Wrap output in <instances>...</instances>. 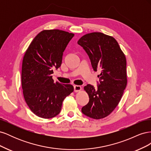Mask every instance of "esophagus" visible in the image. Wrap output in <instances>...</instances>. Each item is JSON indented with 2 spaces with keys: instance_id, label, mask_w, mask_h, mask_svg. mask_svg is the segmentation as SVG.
Masks as SVG:
<instances>
[{
  "instance_id": "34e87169",
  "label": "esophagus",
  "mask_w": 151,
  "mask_h": 151,
  "mask_svg": "<svg viewBox=\"0 0 151 151\" xmlns=\"http://www.w3.org/2000/svg\"><path fill=\"white\" fill-rule=\"evenodd\" d=\"M74 91L75 92H78V91H80L82 89V88L81 86H78V85H75L74 86Z\"/></svg>"
}]
</instances>
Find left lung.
I'll use <instances>...</instances> for the list:
<instances>
[{
	"label": "left lung",
	"instance_id": "8db88e82",
	"mask_svg": "<svg viewBox=\"0 0 151 151\" xmlns=\"http://www.w3.org/2000/svg\"><path fill=\"white\" fill-rule=\"evenodd\" d=\"M77 43L88 54L93 70L101 69L97 89L91 84L84 88L89 101L81 111L87 116L101 119L115 109L126 88V58L116 40L102 33L86 34Z\"/></svg>",
	"mask_w": 151,
	"mask_h": 151
}]
</instances>
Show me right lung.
Masks as SVG:
<instances>
[{"label": "right lung", "instance_id": "right-lung-1", "mask_svg": "<svg viewBox=\"0 0 151 151\" xmlns=\"http://www.w3.org/2000/svg\"><path fill=\"white\" fill-rule=\"evenodd\" d=\"M74 35L59 29L43 30L35 36L23 57L21 83L31 111L43 118L58 115L62 102L74 91L71 84L55 83L53 70L62 64L63 52Z\"/></svg>", "mask_w": 151, "mask_h": 151}]
</instances>
